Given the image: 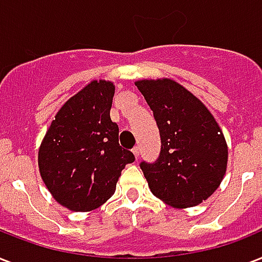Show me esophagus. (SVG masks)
I'll use <instances>...</instances> for the list:
<instances>
[{"label":"esophagus","mask_w":262,"mask_h":262,"mask_svg":"<svg viewBox=\"0 0 262 262\" xmlns=\"http://www.w3.org/2000/svg\"><path fill=\"white\" fill-rule=\"evenodd\" d=\"M133 153L135 154V157H137V159L139 157V147H138V146H135V147H134Z\"/></svg>","instance_id":"1"}]
</instances>
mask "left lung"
Here are the masks:
<instances>
[{
    "label": "left lung",
    "mask_w": 262,
    "mask_h": 262,
    "mask_svg": "<svg viewBox=\"0 0 262 262\" xmlns=\"http://www.w3.org/2000/svg\"><path fill=\"white\" fill-rule=\"evenodd\" d=\"M135 84L153 111L161 138L157 160L139 164L150 190L175 208L201 204L226 173L228 150L222 129L204 103L173 80Z\"/></svg>",
    "instance_id": "1"
}]
</instances>
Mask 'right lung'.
<instances>
[{
    "label": "right lung",
    "instance_id": "right-lung-1",
    "mask_svg": "<svg viewBox=\"0 0 262 262\" xmlns=\"http://www.w3.org/2000/svg\"><path fill=\"white\" fill-rule=\"evenodd\" d=\"M115 86L94 80L67 101L45 135L38 153L40 176L58 204L89 212L113 195L133 151L119 145L111 120Z\"/></svg>",
    "mask_w": 262,
    "mask_h": 262
}]
</instances>
